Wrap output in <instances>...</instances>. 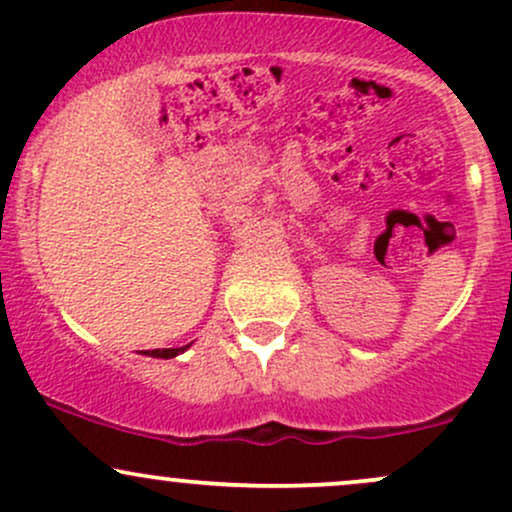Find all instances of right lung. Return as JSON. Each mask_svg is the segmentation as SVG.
<instances>
[{"mask_svg": "<svg viewBox=\"0 0 512 512\" xmlns=\"http://www.w3.org/2000/svg\"><path fill=\"white\" fill-rule=\"evenodd\" d=\"M187 346H190V344H187ZM187 346H180V349H151V351H146V354L156 356V358H173V356L182 354V351H185Z\"/></svg>", "mask_w": 512, "mask_h": 512, "instance_id": "obj_1", "label": "right lung"}]
</instances>
